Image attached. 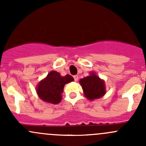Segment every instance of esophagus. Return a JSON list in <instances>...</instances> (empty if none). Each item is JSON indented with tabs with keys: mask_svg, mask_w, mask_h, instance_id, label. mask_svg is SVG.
I'll return each mask as SVG.
<instances>
[{
	"mask_svg": "<svg viewBox=\"0 0 146 146\" xmlns=\"http://www.w3.org/2000/svg\"><path fill=\"white\" fill-rule=\"evenodd\" d=\"M73 78H74L75 81H77V80H78V76H73Z\"/></svg>",
	"mask_w": 146,
	"mask_h": 146,
	"instance_id": "1",
	"label": "esophagus"
}]
</instances>
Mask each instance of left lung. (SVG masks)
<instances>
[{
  "label": "left lung",
  "mask_w": 146,
  "mask_h": 146,
  "mask_svg": "<svg viewBox=\"0 0 146 146\" xmlns=\"http://www.w3.org/2000/svg\"><path fill=\"white\" fill-rule=\"evenodd\" d=\"M79 82L82 86L84 95L89 100L99 99L106 94L104 80L101 79L95 72H90V76L81 78Z\"/></svg>",
  "instance_id": "left-lung-1"
}]
</instances>
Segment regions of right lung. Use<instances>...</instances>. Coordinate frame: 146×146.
I'll list each match as a JSON object with an SVG mask.
<instances>
[{"mask_svg": "<svg viewBox=\"0 0 146 146\" xmlns=\"http://www.w3.org/2000/svg\"><path fill=\"white\" fill-rule=\"evenodd\" d=\"M73 80L74 78L70 75L62 76L56 70H51L45 78L38 83L36 88V93L45 102L57 104L62 99L65 85Z\"/></svg>", "mask_w": 146, "mask_h": 146, "instance_id": "right-lung-1", "label": "right lung"}]
</instances>
